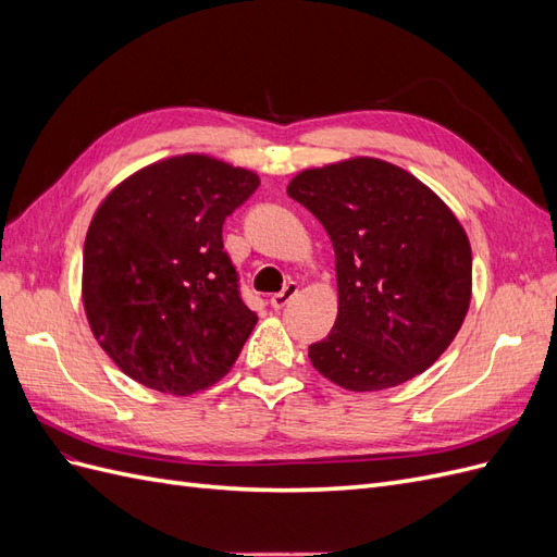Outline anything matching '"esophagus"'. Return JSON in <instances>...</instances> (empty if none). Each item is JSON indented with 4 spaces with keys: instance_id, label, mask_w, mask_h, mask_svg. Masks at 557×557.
Masks as SVG:
<instances>
[{
    "instance_id": "34e87169",
    "label": "esophagus",
    "mask_w": 557,
    "mask_h": 557,
    "mask_svg": "<svg viewBox=\"0 0 557 557\" xmlns=\"http://www.w3.org/2000/svg\"><path fill=\"white\" fill-rule=\"evenodd\" d=\"M297 290H299V285H297L295 281H288V283L283 285L281 293L272 295V299H269V305H272V307L278 311V309H283L285 305H288V301L297 295Z\"/></svg>"
}]
</instances>
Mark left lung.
<instances>
[{
    "mask_svg": "<svg viewBox=\"0 0 557 557\" xmlns=\"http://www.w3.org/2000/svg\"><path fill=\"white\" fill-rule=\"evenodd\" d=\"M288 195L327 230L339 315L311 364L346 391L425 372L458 334L471 299V248L458 218L399 166L356 158L297 174Z\"/></svg>",
    "mask_w": 557,
    "mask_h": 557,
    "instance_id": "obj_1",
    "label": "left lung"
}]
</instances>
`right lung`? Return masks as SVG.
I'll return each instance as SVG.
<instances>
[{"label": "right lung", "instance_id": "add662e5", "mask_svg": "<svg viewBox=\"0 0 557 557\" xmlns=\"http://www.w3.org/2000/svg\"><path fill=\"white\" fill-rule=\"evenodd\" d=\"M258 185L248 170L181 156L129 176L97 209L83 246V307L129 379L193 395L239 358L258 315L223 225Z\"/></svg>", "mask_w": 557, "mask_h": 557}]
</instances>
